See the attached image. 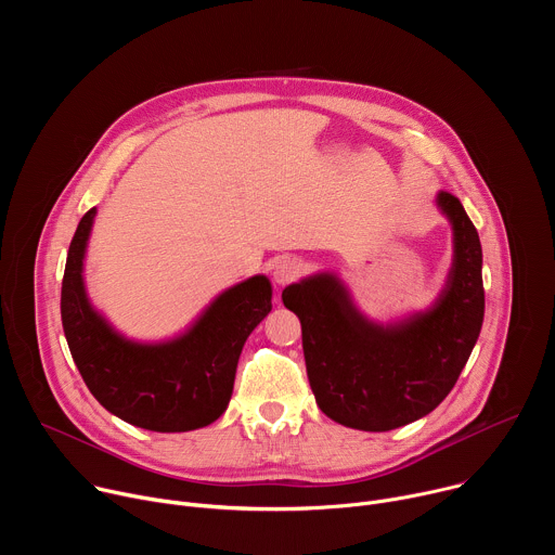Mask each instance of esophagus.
<instances>
[{
    "label": "esophagus",
    "mask_w": 555,
    "mask_h": 555,
    "mask_svg": "<svg viewBox=\"0 0 555 555\" xmlns=\"http://www.w3.org/2000/svg\"><path fill=\"white\" fill-rule=\"evenodd\" d=\"M302 276V263L296 261V259H283L276 263L274 268V281L276 285H287V283H294Z\"/></svg>",
    "instance_id": "esophagus-1"
}]
</instances>
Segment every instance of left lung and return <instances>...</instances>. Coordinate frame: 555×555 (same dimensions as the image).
Masks as SVG:
<instances>
[{"instance_id": "obj_1", "label": "left lung", "mask_w": 555, "mask_h": 555, "mask_svg": "<svg viewBox=\"0 0 555 555\" xmlns=\"http://www.w3.org/2000/svg\"><path fill=\"white\" fill-rule=\"evenodd\" d=\"M454 228V263L435 307L377 327L364 321L340 283L321 274L283 289L302 330L315 404L334 422L384 433L435 411L456 384L483 325V253L461 202L441 191Z\"/></svg>"}]
</instances>
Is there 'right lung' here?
Segmentation results:
<instances>
[{"instance_id": "add662e5", "label": "right lung", "mask_w": 555, "mask_h": 555, "mask_svg": "<svg viewBox=\"0 0 555 555\" xmlns=\"http://www.w3.org/2000/svg\"><path fill=\"white\" fill-rule=\"evenodd\" d=\"M94 215L90 208L78 221L61 285V321L78 373L101 406L131 426L186 433L212 424L230 402L246 338L272 309L270 281L253 276L230 287L173 343H127L86 296L81 272Z\"/></svg>"}]
</instances>
